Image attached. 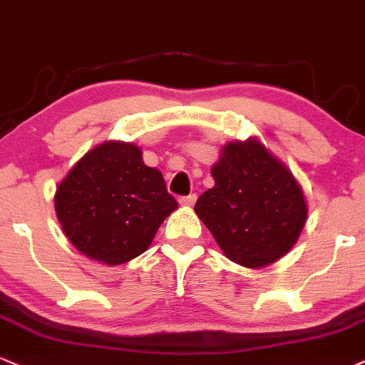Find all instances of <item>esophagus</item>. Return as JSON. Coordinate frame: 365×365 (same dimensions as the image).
Here are the masks:
<instances>
[{"label": "esophagus", "mask_w": 365, "mask_h": 365, "mask_svg": "<svg viewBox=\"0 0 365 365\" xmlns=\"http://www.w3.org/2000/svg\"><path fill=\"white\" fill-rule=\"evenodd\" d=\"M179 203H181L182 207H192V205L196 203V195L182 196V198H179Z\"/></svg>", "instance_id": "obj_1"}]
</instances>
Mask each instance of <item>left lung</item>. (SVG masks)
Returning a JSON list of instances; mask_svg holds the SVG:
<instances>
[{
  "instance_id": "1",
  "label": "left lung",
  "mask_w": 365,
  "mask_h": 365,
  "mask_svg": "<svg viewBox=\"0 0 365 365\" xmlns=\"http://www.w3.org/2000/svg\"><path fill=\"white\" fill-rule=\"evenodd\" d=\"M212 175L215 186L200 196L195 212L225 258L252 269L284 258L307 220L292 170L252 136L225 143Z\"/></svg>"
}]
</instances>
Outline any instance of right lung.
Masks as SVG:
<instances>
[{
	"label": "right lung",
	"instance_id": "add662e5",
	"mask_svg": "<svg viewBox=\"0 0 365 365\" xmlns=\"http://www.w3.org/2000/svg\"><path fill=\"white\" fill-rule=\"evenodd\" d=\"M138 145L109 140L88 150L58 184L54 208L64 235L107 267L145 252L178 201Z\"/></svg>",
	"mask_w": 365,
	"mask_h": 365
}]
</instances>
